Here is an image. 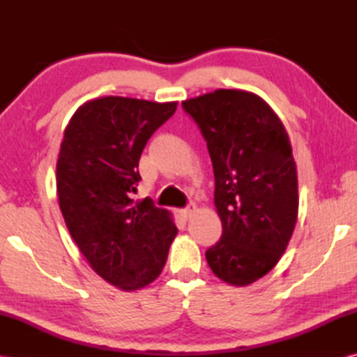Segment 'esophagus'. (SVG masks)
Returning a JSON list of instances; mask_svg holds the SVG:
<instances>
[{
  "mask_svg": "<svg viewBox=\"0 0 357 357\" xmlns=\"http://www.w3.org/2000/svg\"><path fill=\"white\" fill-rule=\"evenodd\" d=\"M196 210H198V208H196V204L190 202L184 210H181V215H183L184 219H190L196 213Z\"/></svg>",
  "mask_w": 357,
  "mask_h": 357,
  "instance_id": "1",
  "label": "esophagus"
}]
</instances>
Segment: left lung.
<instances>
[{"label": "left lung", "mask_w": 357, "mask_h": 357, "mask_svg": "<svg viewBox=\"0 0 357 357\" xmlns=\"http://www.w3.org/2000/svg\"><path fill=\"white\" fill-rule=\"evenodd\" d=\"M207 142L222 236L211 271L244 287L279 262L298 221V174L285 128L262 98L219 89L183 102Z\"/></svg>", "instance_id": "obj_1"}]
</instances>
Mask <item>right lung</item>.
<instances>
[{"label":"right lung","instance_id":"add662e5","mask_svg":"<svg viewBox=\"0 0 357 357\" xmlns=\"http://www.w3.org/2000/svg\"><path fill=\"white\" fill-rule=\"evenodd\" d=\"M178 102L104 96L75 112L56 162L59 208L98 275L124 291L161 275L178 229L151 199L133 201L139 158Z\"/></svg>","mask_w":357,"mask_h":357}]
</instances>
